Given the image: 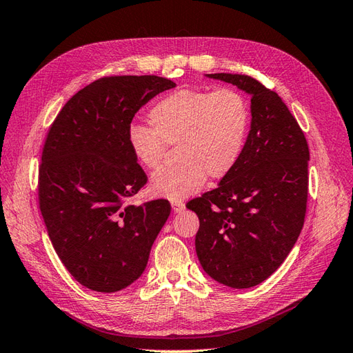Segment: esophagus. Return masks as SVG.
Masks as SVG:
<instances>
[{"label":"esophagus","mask_w":353,"mask_h":353,"mask_svg":"<svg viewBox=\"0 0 353 353\" xmlns=\"http://www.w3.org/2000/svg\"><path fill=\"white\" fill-rule=\"evenodd\" d=\"M170 205H172V210L175 212V213H181L183 212L184 209H185V205L181 200H175V201H172L170 203Z\"/></svg>","instance_id":"34e87169"}]
</instances>
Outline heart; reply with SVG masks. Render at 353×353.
<instances>
[{"label":"heart","instance_id":"b5f03b06","mask_svg":"<svg viewBox=\"0 0 353 353\" xmlns=\"http://www.w3.org/2000/svg\"><path fill=\"white\" fill-rule=\"evenodd\" d=\"M148 117L153 128L132 125L128 141L137 162L150 170L163 165L168 145H178L181 163L160 170L150 181L153 196L172 201L199 193L206 176L230 175L250 126L248 100L231 88L174 91L153 105Z\"/></svg>","mask_w":353,"mask_h":353}]
</instances>
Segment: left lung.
<instances>
[{
  "label": "left lung",
  "mask_w": 353,
  "mask_h": 353,
  "mask_svg": "<svg viewBox=\"0 0 353 353\" xmlns=\"http://www.w3.org/2000/svg\"><path fill=\"white\" fill-rule=\"evenodd\" d=\"M206 77L250 95V131L232 172L187 208L200 221L201 268L223 285L249 288L279 270L302 231L309 148L279 94L245 74Z\"/></svg>",
  "instance_id": "obj_1"
}]
</instances>
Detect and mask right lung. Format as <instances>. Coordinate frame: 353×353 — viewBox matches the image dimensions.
Masks as SVG:
<instances>
[{
	"label": "right lung",
	"mask_w": 353,
	"mask_h": 353,
	"mask_svg": "<svg viewBox=\"0 0 353 353\" xmlns=\"http://www.w3.org/2000/svg\"><path fill=\"white\" fill-rule=\"evenodd\" d=\"M175 85L154 74L101 78L74 94L50 126L39 209L60 261L90 290L114 293L140 279L168 221V200L128 203L147 183L128 134L135 113Z\"/></svg>",
	"instance_id": "1"
}]
</instances>
